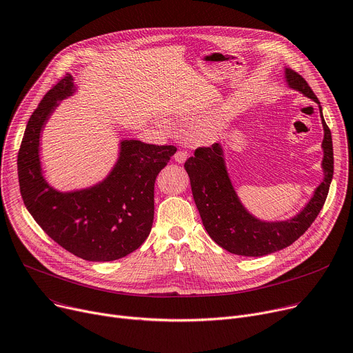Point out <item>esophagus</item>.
Returning a JSON list of instances; mask_svg holds the SVG:
<instances>
[{"mask_svg":"<svg viewBox=\"0 0 353 353\" xmlns=\"http://www.w3.org/2000/svg\"><path fill=\"white\" fill-rule=\"evenodd\" d=\"M188 152L186 151H183V150H179V151H176L175 152V155H174V159L178 162V164H183V162L186 161V158H188Z\"/></svg>","mask_w":353,"mask_h":353,"instance_id":"esophagus-1","label":"esophagus"}]
</instances>
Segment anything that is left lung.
Returning a JSON list of instances; mask_svg holds the SVG:
<instances>
[{
    "label": "left lung",
    "instance_id": "8db88e82",
    "mask_svg": "<svg viewBox=\"0 0 353 353\" xmlns=\"http://www.w3.org/2000/svg\"><path fill=\"white\" fill-rule=\"evenodd\" d=\"M284 73L288 88L318 103L323 127V181L300 213L280 222H264L253 216L234 191L225 165L223 150L218 143L196 148L195 155L188 158L183 165L191 179L194 201L206 232L214 243L233 254L260 257L288 248L312 225L328 196L334 176L331 130L323 120L319 100L305 79L288 68Z\"/></svg>",
    "mask_w": 353,
    "mask_h": 353
}]
</instances>
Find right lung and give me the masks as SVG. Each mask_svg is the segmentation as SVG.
Here are the masks:
<instances>
[{
  "label": "right lung",
  "mask_w": 353,
  "mask_h": 353,
  "mask_svg": "<svg viewBox=\"0 0 353 353\" xmlns=\"http://www.w3.org/2000/svg\"><path fill=\"white\" fill-rule=\"evenodd\" d=\"M74 90L68 73L30 117L18 152L19 189L35 222L59 246L83 260L112 261L137 250L148 237L154 183L176 148L123 140L116 165L101 182L80 191H57L42 175L39 140L59 101Z\"/></svg>",
  "instance_id": "1"
}]
</instances>
